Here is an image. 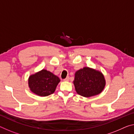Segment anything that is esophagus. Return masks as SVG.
<instances>
[{
    "instance_id": "34e87169",
    "label": "esophagus",
    "mask_w": 134,
    "mask_h": 134,
    "mask_svg": "<svg viewBox=\"0 0 134 134\" xmlns=\"http://www.w3.org/2000/svg\"><path fill=\"white\" fill-rule=\"evenodd\" d=\"M69 80V77H67L65 79H64V82H68Z\"/></svg>"
}]
</instances>
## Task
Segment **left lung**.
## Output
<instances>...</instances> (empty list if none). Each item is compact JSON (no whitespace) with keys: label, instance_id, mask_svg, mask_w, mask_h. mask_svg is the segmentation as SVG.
Masks as SVG:
<instances>
[{"label":"left lung","instance_id":"1","mask_svg":"<svg viewBox=\"0 0 134 134\" xmlns=\"http://www.w3.org/2000/svg\"><path fill=\"white\" fill-rule=\"evenodd\" d=\"M73 83L78 94L90 97L103 91L105 80L101 72L90 67H83L75 73Z\"/></svg>","mask_w":134,"mask_h":134}]
</instances>
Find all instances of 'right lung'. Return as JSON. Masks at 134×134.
<instances>
[{
  "label": "right lung",
  "instance_id": "1",
  "mask_svg": "<svg viewBox=\"0 0 134 134\" xmlns=\"http://www.w3.org/2000/svg\"><path fill=\"white\" fill-rule=\"evenodd\" d=\"M60 82L59 78L51 72L43 69L29 78V86L34 94L40 97L52 94Z\"/></svg>",
  "mask_w": 134,
  "mask_h": 134
}]
</instances>
